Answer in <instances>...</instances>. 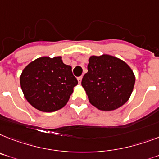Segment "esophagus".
<instances>
[{"mask_svg": "<svg viewBox=\"0 0 159 159\" xmlns=\"http://www.w3.org/2000/svg\"><path fill=\"white\" fill-rule=\"evenodd\" d=\"M78 81H79V84H80L81 81H82V76L78 77Z\"/></svg>", "mask_w": 159, "mask_h": 159, "instance_id": "1", "label": "esophagus"}]
</instances>
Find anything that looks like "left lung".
Instances as JSON below:
<instances>
[{"instance_id": "1", "label": "left lung", "mask_w": 159, "mask_h": 159, "mask_svg": "<svg viewBox=\"0 0 159 159\" xmlns=\"http://www.w3.org/2000/svg\"><path fill=\"white\" fill-rule=\"evenodd\" d=\"M88 72L82 79L83 88L93 106L111 111L129 99L135 84V75L128 64L111 55L92 56Z\"/></svg>"}]
</instances>
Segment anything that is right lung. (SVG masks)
Returning <instances> with one entry per match:
<instances>
[{"mask_svg":"<svg viewBox=\"0 0 159 159\" xmlns=\"http://www.w3.org/2000/svg\"><path fill=\"white\" fill-rule=\"evenodd\" d=\"M21 89L31 106L43 112L62 108L78 84L70 66L61 57H42L31 61L20 76Z\"/></svg>","mask_w":159,"mask_h":159,"instance_id":"1","label":"right lung"}]
</instances>
